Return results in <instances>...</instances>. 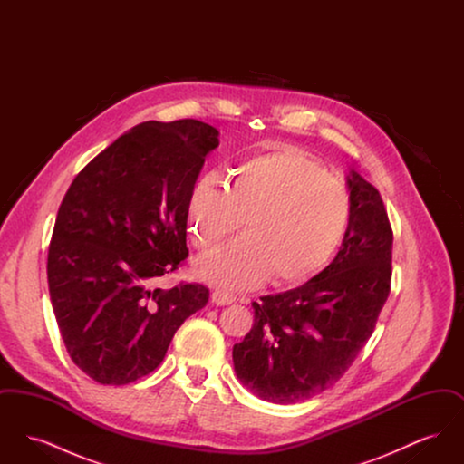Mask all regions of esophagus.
<instances>
[{
    "label": "esophagus",
    "mask_w": 464,
    "mask_h": 464,
    "mask_svg": "<svg viewBox=\"0 0 464 464\" xmlns=\"http://www.w3.org/2000/svg\"><path fill=\"white\" fill-rule=\"evenodd\" d=\"M237 301L235 295L227 294V292H222V290H216L212 292V303L216 306H227V304H233Z\"/></svg>",
    "instance_id": "esophagus-1"
}]
</instances>
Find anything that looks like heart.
Listing matches in <instances>:
<instances>
[{
    "instance_id": "1",
    "label": "heart",
    "mask_w": 464,
    "mask_h": 464,
    "mask_svg": "<svg viewBox=\"0 0 464 464\" xmlns=\"http://www.w3.org/2000/svg\"><path fill=\"white\" fill-rule=\"evenodd\" d=\"M352 218L346 188L314 158L276 148L242 163L231 186L205 176L188 199L193 243L210 250L245 218V237L201 257L197 275L224 290L259 287L271 276L294 285L331 263Z\"/></svg>"
}]
</instances>
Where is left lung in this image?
Wrapping results in <instances>:
<instances>
[{
    "instance_id": "8db88e82",
    "label": "left lung",
    "mask_w": 464,
    "mask_h": 464,
    "mask_svg": "<svg viewBox=\"0 0 464 464\" xmlns=\"http://www.w3.org/2000/svg\"><path fill=\"white\" fill-rule=\"evenodd\" d=\"M346 182L352 218L334 261L304 285L254 303V325L233 346L238 379L266 401L297 403L334 386L388 299L393 231L384 203L358 172Z\"/></svg>"
}]
</instances>
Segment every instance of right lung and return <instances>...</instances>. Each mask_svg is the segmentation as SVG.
I'll return each instance as SVG.
<instances>
[{"label":"right lung","instance_id":"obj_1","mask_svg":"<svg viewBox=\"0 0 464 464\" xmlns=\"http://www.w3.org/2000/svg\"><path fill=\"white\" fill-rule=\"evenodd\" d=\"M218 129L144 121L95 156L67 189L48 248V288L72 362L101 384L153 372L208 288H151L188 257V199Z\"/></svg>","mask_w":464,"mask_h":464}]
</instances>
